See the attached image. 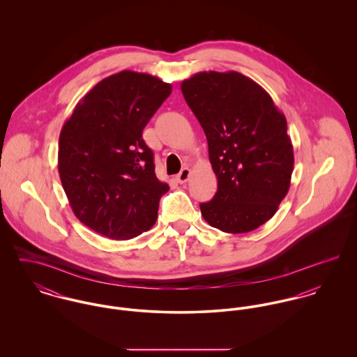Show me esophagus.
I'll list each match as a JSON object with an SVG mask.
<instances>
[{
	"label": "esophagus",
	"instance_id": "esophagus-1",
	"mask_svg": "<svg viewBox=\"0 0 357 357\" xmlns=\"http://www.w3.org/2000/svg\"><path fill=\"white\" fill-rule=\"evenodd\" d=\"M190 174H191V170H190L188 167H183V169H181V172L176 176V180H177L180 184H184V183H187V181H188Z\"/></svg>",
	"mask_w": 357,
	"mask_h": 357
}]
</instances>
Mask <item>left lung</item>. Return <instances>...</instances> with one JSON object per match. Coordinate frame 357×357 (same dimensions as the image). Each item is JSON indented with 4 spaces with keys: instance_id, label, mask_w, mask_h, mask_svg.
Instances as JSON below:
<instances>
[{
    "instance_id": "left-lung-1",
    "label": "left lung",
    "mask_w": 357,
    "mask_h": 357,
    "mask_svg": "<svg viewBox=\"0 0 357 357\" xmlns=\"http://www.w3.org/2000/svg\"><path fill=\"white\" fill-rule=\"evenodd\" d=\"M181 92L204 128L217 177L215 195L199 204L204 220L228 234L255 231L290 188L294 153L284 115L236 71L198 73L183 81Z\"/></svg>"
}]
</instances>
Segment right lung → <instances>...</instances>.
Returning a JSON list of instances; mask_svg holds the SVG:
<instances>
[{
  "mask_svg": "<svg viewBox=\"0 0 357 357\" xmlns=\"http://www.w3.org/2000/svg\"><path fill=\"white\" fill-rule=\"evenodd\" d=\"M170 93V84L125 70L93 86L61 128V185L75 217L105 238L132 239L156 221L169 185L143 130Z\"/></svg>",
  "mask_w": 357,
  "mask_h": 357,
  "instance_id": "obj_1",
  "label": "right lung"
}]
</instances>
